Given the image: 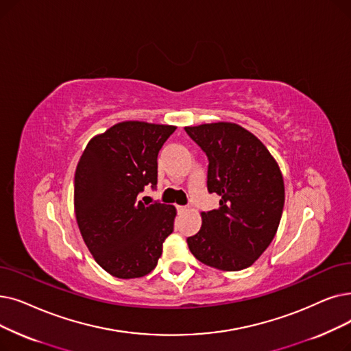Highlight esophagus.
Instances as JSON below:
<instances>
[{"label":"esophagus","instance_id":"esophagus-1","mask_svg":"<svg viewBox=\"0 0 351 351\" xmlns=\"http://www.w3.org/2000/svg\"><path fill=\"white\" fill-rule=\"evenodd\" d=\"M188 209H189V206H188V205H179V206H178V212H180V213L186 212Z\"/></svg>","mask_w":351,"mask_h":351}]
</instances>
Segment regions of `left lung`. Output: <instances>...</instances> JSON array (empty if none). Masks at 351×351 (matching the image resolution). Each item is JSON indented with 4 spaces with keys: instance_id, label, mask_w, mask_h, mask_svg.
<instances>
[{
    "instance_id": "1",
    "label": "left lung",
    "mask_w": 351,
    "mask_h": 351,
    "mask_svg": "<svg viewBox=\"0 0 351 351\" xmlns=\"http://www.w3.org/2000/svg\"><path fill=\"white\" fill-rule=\"evenodd\" d=\"M208 156V192L219 208L202 212L199 232L188 247L205 265L222 271L251 267L278 230L285 191L280 167L255 136L235 123L185 128Z\"/></svg>"
}]
</instances>
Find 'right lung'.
<instances>
[{"label":"right lung","mask_w":351,"mask_h":351,"mask_svg":"<svg viewBox=\"0 0 351 351\" xmlns=\"http://www.w3.org/2000/svg\"><path fill=\"white\" fill-rule=\"evenodd\" d=\"M176 130L169 125L121 121L86 146L74 175V210L96 263L113 277H145L158 265L173 232L172 205L138 196L158 184V155Z\"/></svg>","instance_id":"right-lung-1"}]
</instances>
